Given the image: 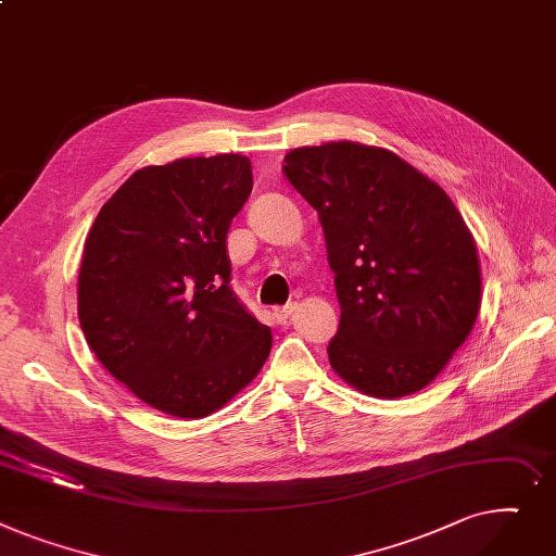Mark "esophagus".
Listing matches in <instances>:
<instances>
[{
	"mask_svg": "<svg viewBox=\"0 0 556 556\" xmlns=\"http://www.w3.org/2000/svg\"><path fill=\"white\" fill-rule=\"evenodd\" d=\"M293 309H296V303H287V305H282V307H276V309H274V318H276L278 323H287V318L291 316Z\"/></svg>",
	"mask_w": 556,
	"mask_h": 556,
	"instance_id": "obj_1",
	"label": "esophagus"
}]
</instances>
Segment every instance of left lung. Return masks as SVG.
Here are the masks:
<instances>
[{"mask_svg":"<svg viewBox=\"0 0 556 556\" xmlns=\"http://www.w3.org/2000/svg\"><path fill=\"white\" fill-rule=\"evenodd\" d=\"M285 177L318 213L341 305L334 372L395 400L429 386L469 337L482 282L448 194L395 152L334 141L296 148Z\"/></svg>","mask_w":556,"mask_h":556,"instance_id":"1","label":"left lung"}]
</instances>
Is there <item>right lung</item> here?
Segmentation results:
<instances>
[{
  "label": "right lung",
  "mask_w": 556,
  "mask_h": 556,
  "mask_svg": "<svg viewBox=\"0 0 556 556\" xmlns=\"http://www.w3.org/2000/svg\"><path fill=\"white\" fill-rule=\"evenodd\" d=\"M251 188L242 154L148 166L103 204L85 240L83 334L105 370L161 413H215L271 352V330L228 285V226Z\"/></svg>",
  "instance_id": "right-lung-1"
}]
</instances>
